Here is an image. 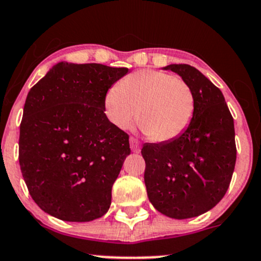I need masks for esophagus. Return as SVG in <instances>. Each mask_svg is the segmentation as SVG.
I'll return each instance as SVG.
<instances>
[{
	"label": "esophagus",
	"mask_w": 261,
	"mask_h": 261,
	"mask_svg": "<svg viewBox=\"0 0 261 261\" xmlns=\"http://www.w3.org/2000/svg\"><path fill=\"white\" fill-rule=\"evenodd\" d=\"M130 147H131V150L134 151V153H140V142H138L136 138L134 137H130Z\"/></svg>",
	"instance_id": "esophagus-1"
}]
</instances>
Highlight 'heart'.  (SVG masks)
Here are the masks:
<instances>
[{
    "instance_id": "obj_1",
    "label": "heart",
    "mask_w": 261,
    "mask_h": 261,
    "mask_svg": "<svg viewBox=\"0 0 261 261\" xmlns=\"http://www.w3.org/2000/svg\"><path fill=\"white\" fill-rule=\"evenodd\" d=\"M108 119L128 130L135 123L150 141L169 142L189 126L195 111L193 89L166 72L137 71L111 88L105 96Z\"/></svg>"
}]
</instances>
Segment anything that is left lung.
I'll return each mask as SVG.
<instances>
[{
  "label": "left lung",
  "instance_id": "left-lung-1",
  "mask_svg": "<svg viewBox=\"0 0 261 261\" xmlns=\"http://www.w3.org/2000/svg\"><path fill=\"white\" fill-rule=\"evenodd\" d=\"M193 89L195 111L189 126L169 142L144 143V183L155 210L188 219L212 210L225 195L236 164L235 127L223 92L190 65L163 67Z\"/></svg>",
  "mask_w": 261,
  "mask_h": 261
}]
</instances>
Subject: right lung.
<instances>
[{"mask_svg":"<svg viewBox=\"0 0 261 261\" xmlns=\"http://www.w3.org/2000/svg\"><path fill=\"white\" fill-rule=\"evenodd\" d=\"M127 72L61 61L30 89L19 164L30 195L45 213L83 223L110 210L112 187L131 150L128 135L105 114V96Z\"/></svg>","mask_w":261,"mask_h":261,"instance_id":"right-lung-1","label":"right lung"}]
</instances>
